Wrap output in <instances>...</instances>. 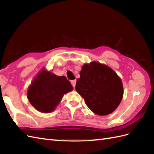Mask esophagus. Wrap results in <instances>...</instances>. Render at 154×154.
<instances>
[{"mask_svg":"<svg viewBox=\"0 0 154 154\" xmlns=\"http://www.w3.org/2000/svg\"><path fill=\"white\" fill-rule=\"evenodd\" d=\"M71 84L73 86L74 88H75V86H76V80H72L71 82Z\"/></svg>","mask_w":154,"mask_h":154,"instance_id":"obj_1","label":"esophagus"}]
</instances>
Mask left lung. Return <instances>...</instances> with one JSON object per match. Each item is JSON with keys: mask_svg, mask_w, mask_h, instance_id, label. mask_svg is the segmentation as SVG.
I'll use <instances>...</instances> for the list:
<instances>
[{"mask_svg": "<svg viewBox=\"0 0 154 154\" xmlns=\"http://www.w3.org/2000/svg\"><path fill=\"white\" fill-rule=\"evenodd\" d=\"M76 91L96 114H109L117 109L123 96L121 78L105 64L92 62L83 66Z\"/></svg>", "mask_w": 154, "mask_h": 154, "instance_id": "left-lung-1", "label": "left lung"}]
</instances>
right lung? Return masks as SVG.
<instances>
[{"mask_svg": "<svg viewBox=\"0 0 154 154\" xmlns=\"http://www.w3.org/2000/svg\"><path fill=\"white\" fill-rule=\"evenodd\" d=\"M73 89L66 76H59L43 69L28 87L27 99L37 110L49 113L54 110L63 95Z\"/></svg>", "mask_w": 154, "mask_h": 154, "instance_id": "1", "label": "right lung"}]
</instances>
